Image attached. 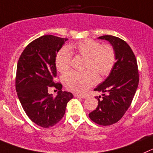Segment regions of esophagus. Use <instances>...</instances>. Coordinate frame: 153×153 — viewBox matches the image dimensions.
<instances>
[{"mask_svg":"<svg viewBox=\"0 0 153 153\" xmlns=\"http://www.w3.org/2000/svg\"><path fill=\"white\" fill-rule=\"evenodd\" d=\"M74 97H77V98H85L86 96L82 95V94H74Z\"/></svg>","mask_w":153,"mask_h":153,"instance_id":"esophagus-1","label":"esophagus"}]
</instances>
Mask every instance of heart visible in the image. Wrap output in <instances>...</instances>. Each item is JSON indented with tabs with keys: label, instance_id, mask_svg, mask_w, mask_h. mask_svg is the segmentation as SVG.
I'll list each match as a JSON object with an SVG mask.
<instances>
[{
	"label": "heart",
	"instance_id": "obj_1",
	"mask_svg": "<svg viewBox=\"0 0 153 153\" xmlns=\"http://www.w3.org/2000/svg\"><path fill=\"white\" fill-rule=\"evenodd\" d=\"M75 52L82 57L85 58L83 72L71 71L65 74L62 81L68 90L77 93H83L90 87L97 83L98 74L101 76H107L111 72L115 62L116 53L113 46L109 44L101 45L95 40H82L69 47L62 48L56 58L58 71L65 73L71 68L72 54Z\"/></svg>",
	"mask_w": 153,
	"mask_h": 153
}]
</instances>
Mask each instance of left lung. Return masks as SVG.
I'll return each mask as SVG.
<instances>
[{
    "label": "left lung",
    "instance_id": "left-lung-1",
    "mask_svg": "<svg viewBox=\"0 0 153 153\" xmlns=\"http://www.w3.org/2000/svg\"><path fill=\"white\" fill-rule=\"evenodd\" d=\"M98 39L112 45L116 62L107 79L94 89L103 92L102 99L97 97L98 105L88 116L94 123L107 126L117 123L129 108L139 83V74L134 54L126 41L111 35Z\"/></svg>",
    "mask_w": 153,
    "mask_h": 153
}]
</instances>
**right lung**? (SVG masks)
Instances as JSON below:
<instances>
[{
	"label": "right lung",
	"instance_id": "obj_1",
	"mask_svg": "<svg viewBox=\"0 0 153 153\" xmlns=\"http://www.w3.org/2000/svg\"><path fill=\"white\" fill-rule=\"evenodd\" d=\"M67 40L53 35L40 37L26 46L17 64V95L29 119L40 127L57 124L74 97L72 93L62 91V84L54 82L56 54ZM49 87L59 90L56 97L48 94Z\"/></svg>",
	"mask_w": 153,
	"mask_h": 153
}]
</instances>
